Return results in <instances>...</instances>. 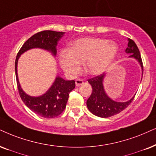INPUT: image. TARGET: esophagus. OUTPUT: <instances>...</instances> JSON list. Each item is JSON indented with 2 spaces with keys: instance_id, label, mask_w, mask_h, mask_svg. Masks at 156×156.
Returning <instances> with one entry per match:
<instances>
[{
  "instance_id": "34e87169",
  "label": "esophagus",
  "mask_w": 156,
  "mask_h": 156,
  "mask_svg": "<svg viewBox=\"0 0 156 156\" xmlns=\"http://www.w3.org/2000/svg\"><path fill=\"white\" fill-rule=\"evenodd\" d=\"M83 83H84V81H83V80L82 79H77V80H76V86H81L82 84H83Z\"/></svg>"
}]
</instances>
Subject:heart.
Returning a JSON list of instances; mask_svg holds the SVG:
<instances>
[{"label":"heart","instance_id":"b5f03b06","mask_svg":"<svg viewBox=\"0 0 156 156\" xmlns=\"http://www.w3.org/2000/svg\"><path fill=\"white\" fill-rule=\"evenodd\" d=\"M117 52V45L107 39L82 37L73 42L69 50L60 51L59 62L66 74L70 77L79 73L82 62L86 73L99 76L107 70Z\"/></svg>","mask_w":156,"mask_h":156}]
</instances>
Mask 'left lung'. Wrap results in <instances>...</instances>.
<instances>
[{
	"label": "left lung",
	"mask_w": 156,
	"mask_h": 156,
	"mask_svg": "<svg viewBox=\"0 0 156 156\" xmlns=\"http://www.w3.org/2000/svg\"><path fill=\"white\" fill-rule=\"evenodd\" d=\"M127 47L125 50V52L129 54V58H135L142 68V74L143 73V62L138 47L130 39H128ZM106 73H103L94 78L88 79V81L91 85L92 93L90 97L88 98L86 104L89 111L97 117L106 118L110 117L115 114H119L127 108L129 104L133 101L134 97L130 98L125 102L116 101L109 97L104 88V79ZM143 78V75H142Z\"/></svg>",
	"instance_id": "left-lung-1"
}]
</instances>
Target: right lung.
Wrapping results in <instances>:
<instances>
[{"label": "right lung", "mask_w": 156, "mask_h": 156, "mask_svg": "<svg viewBox=\"0 0 156 156\" xmlns=\"http://www.w3.org/2000/svg\"><path fill=\"white\" fill-rule=\"evenodd\" d=\"M64 34L65 32L62 31L50 30L37 33L23 44L15 61L16 78L21 98L25 105L35 114L48 119L58 117L66 109L69 94L76 86L75 80H66L58 76L51 87L44 94L39 96H29L23 91L19 83L17 73L18 60L23 53L34 48L45 50L53 56H56L57 45Z\"/></svg>", "instance_id": "add662e5"}]
</instances>
